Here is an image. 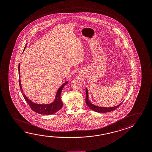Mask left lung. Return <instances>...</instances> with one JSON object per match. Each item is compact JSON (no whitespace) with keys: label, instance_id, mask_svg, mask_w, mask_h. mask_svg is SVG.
Returning <instances> with one entry per match:
<instances>
[{"label":"left lung","instance_id":"8db88e82","mask_svg":"<svg viewBox=\"0 0 152 152\" xmlns=\"http://www.w3.org/2000/svg\"><path fill=\"white\" fill-rule=\"evenodd\" d=\"M86 103L87 104L88 107H90L91 109L94 111L95 112H99V113H105V112H111L113 111L115 109H117V108L119 107L120 105L121 104V103H120V104L115 106V107H97L96 105L92 104V103L90 102V101L88 100V91H87V88H86Z\"/></svg>","mask_w":152,"mask_h":152}]
</instances>
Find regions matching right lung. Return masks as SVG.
Segmentation results:
<instances>
[{
    "label": "right lung",
    "mask_w": 152,
    "mask_h": 152,
    "mask_svg": "<svg viewBox=\"0 0 152 152\" xmlns=\"http://www.w3.org/2000/svg\"><path fill=\"white\" fill-rule=\"evenodd\" d=\"M25 48L24 49L25 50ZM18 74L19 76L20 75V64H19L18 65ZM68 82H65L62 86L59 88V90H58L56 96V99H55L54 102H52L51 104H36L33 102H32L31 100H28L26 96L25 95L22 91V88L21 86V84H20V76H19V84H20V91L21 92L23 93V96L24 98V99L26 100V101L27 102L28 104L29 105L30 107H31V110H32L33 111L37 112V113L41 114V115H52L55 113L56 112H57L58 111H59V110L61 109L62 107V103L61 100V93L62 91L63 88L64 87V86L67 84Z\"/></svg>",
    "instance_id": "right-lung-1"
}]
</instances>
